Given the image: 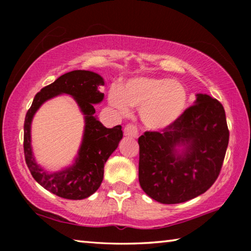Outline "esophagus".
I'll return each mask as SVG.
<instances>
[{
    "instance_id": "esophagus-1",
    "label": "esophagus",
    "mask_w": 251,
    "mask_h": 251,
    "mask_svg": "<svg viewBox=\"0 0 251 251\" xmlns=\"http://www.w3.org/2000/svg\"><path fill=\"white\" fill-rule=\"evenodd\" d=\"M124 134L126 136H129V137H137L138 135L137 126L134 124H127L124 128Z\"/></svg>"
}]
</instances>
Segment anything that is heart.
<instances>
[{
	"label": "heart",
	"instance_id": "obj_1",
	"mask_svg": "<svg viewBox=\"0 0 251 251\" xmlns=\"http://www.w3.org/2000/svg\"><path fill=\"white\" fill-rule=\"evenodd\" d=\"M188 95L181 83L165 77H136L123 85H112L108 101L121 115L139 108L143 124L152 130L173 125L184 114Z\"/></svg>",
	"mask_w": 251,
	"mask_h": 251
}]
</instances>
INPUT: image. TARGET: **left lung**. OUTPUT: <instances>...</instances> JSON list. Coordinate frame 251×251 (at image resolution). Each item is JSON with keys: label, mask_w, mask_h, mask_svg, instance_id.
Masks as SVG:
<instances>
[{"label": "left lung", "mask_w": 251, "mask_h": 251, "mask_svg": "<svg viewBox=\"0 0 251 251\" xmlns=\"http://www.w3.org/2000/svg\"><path fill=\"white\" fill-rule=\"evenodd\" d=\"M229 142L224 106L197 94L195 104L161 131L138 138V178L142 189L161 203L190 201L210 188L222 171ZM185 145L182 154L176 151Z\"/></svg>", "instance_id": "8db88e82"}]
</instances>
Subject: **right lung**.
<instances>
[{"mask_svg": "<svg viewBox=\"0 0 251 251\" xmlns=\"http://www.w3.org/2000/svg\"><path fill=\"white\" fill-rule=\"evenodd\" d=\"M104 79L90 71H72L59 76L54 83L42 88L34 97L24 121V156L32 176L39 184L58 197L65 199L87 198L94 194L103 181L104 165L116 150L123 137L122 126L106 128L94 116L93 104L103 100L104 94L99 86ZM69 94L78 101L85 115V130L79 156L73 167L64 171L50 174L35 163L30 148V123L39 106L52 97Z\"/></svg>", "mask_w": 251, "mask_h": 251, "instance_id": "obj_1", "label": "right lung"}]
</instances>
